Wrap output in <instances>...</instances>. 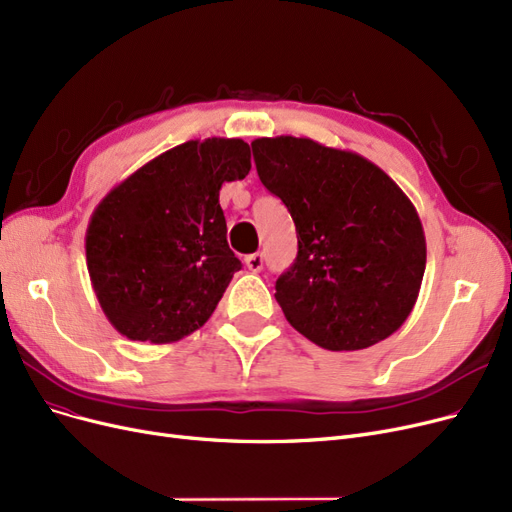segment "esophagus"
Returning <instances> with one entry per match:
<instances>
[{"label": "esophagus", "instance_id": "1", "mask_svg": "<svg viewBox=\"0 0 512 512\" xmlns=\"http://www.w3.org/2000/svg\"><path fill=\"white\" fill-rule=\"evenodd\" d=\"M246 268H249L251 272H259L263 268V255L261 253H253V255H246L244 259Z\"/></svg>", "mask_w": 512, "mask_h": 512}]
</instances>
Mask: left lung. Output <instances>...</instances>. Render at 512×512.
<instances>
[{"instance_id": "1", "label": "left lung", "mask_w": 512, "mask_h": 512, "mask_svg": "<svg viewBox=\"0 0 512 512\" xmlns=\"http://www.w3.org/2000/svg\"><path fill=\"white\" fill-rule=\"evenodd\" d=\"M257 175L295 221L297 257L276 301L316 346L363 350L411 314L426 270V238L411 200L380 166L312 139L251 143Z\"/></svg>"}]
</instances>
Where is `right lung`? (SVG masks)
Wrapping results in <instances>:
<instances>
[{"instance_id": "add662e5", "label": "right lung", "mask_w": 512, "mask_h": 512, "mask_svg": "<svg viewBox=\"0 0 512 512\" xmlns=\"http://www.w3.org/2000/svg\"><path fill=\"white\" fill-rule=\"evenodd\" d=\"M249 170L242 139L187 141L99 202L86 230V263L113 329L132 342L170 344L211 318L242 266L227 244L219 189Z\"/></svg>"}]
</instances>
